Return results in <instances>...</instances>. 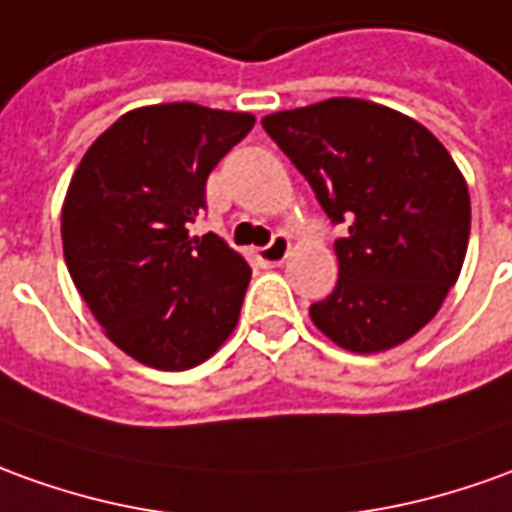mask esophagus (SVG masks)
I'll list each match as a JSON object with an SVG mask.
<instances>
[{
  "mask_svg": "<svg viewBox=\"0 0 512 512\" xmlns=\"http://www.w3.org/2000/svg\"><path fill=\"white\" fill-rule=\"evenodd\" d=\"M290 256V236L287 234H273V239L264 245V248H259V262L267 264V267H276V264H281L284 259Z\"/></svg>",
  "mask_w": 512,
  "mask_h": 512,
  "instance_id": "obj_1",
  "label": "esophagus"
}]
</instances>
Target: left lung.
Returning <instances> with one entry per match:
<instances>
[{
	"label": "left lung",
	"instance_id": "left-lung-1",
	"mask_svg": "<svg viewBox=\"0 0 512 512\" xmlns=\"http://www.w3.org/2000/svg\"><path fill=\"white\" fill-rule=\"evenodd\" d=\"M264 130L348 234L340 278L309 306L315 326L354 354L387 351L438 315L471 234L468 186L446 147L410 116L351 97L278 111Z\"/></svg>",
	"mask_w": 512,
	"mask_h": 512
}]
</instances>
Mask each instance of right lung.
<instances>
[{"mask_svg":"<svg viewBox=\"0 0 512 512\" xmlns=\"http://www.w3.org/2000/svg\"><path fill=\"white\" fill-rule=\"evenodd\" d=\"M253 116L169 102L119 116L69 183L61 234L77 292L125 354L158 370L209 359L234 331L248 262L189 236L211 169Z\"/></svg>","mask_w":512,"mask_h":512,"instance_id":"right-lung-1","label":"right lung"}]
</instances>
